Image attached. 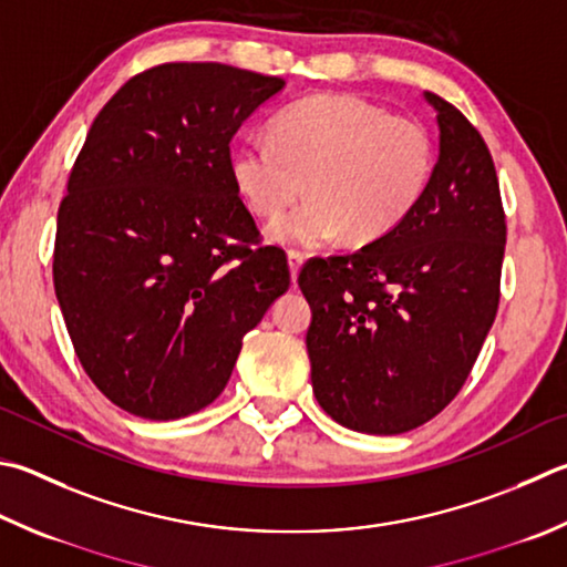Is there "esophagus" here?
Listing matches in <instances>:
<instances>
[{"mask_svg":"<svg viewBox=\"0 0 567 567\" xmlns=\"http://www.w3.org/2000/svg\"><path fill=\"white\" fill-rule=\"evenodd\" d=\"M302 262H305V255H302V252H297V250H290V252H287V265H290V277H292V282L297 280V275H300V267H302Z\"/></svg>","mask_w":567,"mask_h":567,"instance_id":"esophagus-1","label":"esophagus"}]
</instances>
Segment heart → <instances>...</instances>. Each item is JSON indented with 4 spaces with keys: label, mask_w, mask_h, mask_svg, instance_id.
Here are the masks:
<instances>
[{
    "label": "heart",
    "mask_w": 567,
    "mask_h": 567,
    "mask_svg": "<svg viewBox=\"0 0 567 567\" xmlns=\"http://www.w3.org/2000/svg\"><path fill=\"white\" fill-rule=\"evenodd\" d=\"M436 171V141L424 123L352 94H317L277 113L272 138H245L233 153L235 188L260 218L300 195V208L267 228L285 248L386 238L424 198Z\"/></svg>",
    "instance_id": "heart-1"
}]
</instances>
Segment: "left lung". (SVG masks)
<instances>
[{"label":"left lung","mask_w":567,"mask_h":567,"mask_svg":"<svg viewBox=\"0 0 567 567\" xmlns=\"http://www.w3.org/2000/svg\"><path fill=\"white\" fill-rule=\"evenodd\" d=\"M436 111L439 158L416 210L347 257H315L300 290L312 310L307 354L329 416L359 434H404L466 382L498 310L506 215L493 158L466 116Z\"/></svg>","instance_id":"obj_1"}]
</instances>
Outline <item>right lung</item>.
<instances>
[{
    "instance_id": "right-lung-1",
    "label": "right lung",
    "mask_w": 567,
    "mask_h": 567,
    "mask_svg": "<svg viewBox=\"0 0 567 567\" xmlns=\"http://www.w3.org/2000/svg\"><path fill=\"white\" fill-rule=\"evenodd\" d=\"M282 89L225 64H163L91 123L59 205L54 290L79 362L128 414L213 404L290 287L280 248H250L230 173L233 136Z\"/></svg>"
}]
</instances>
